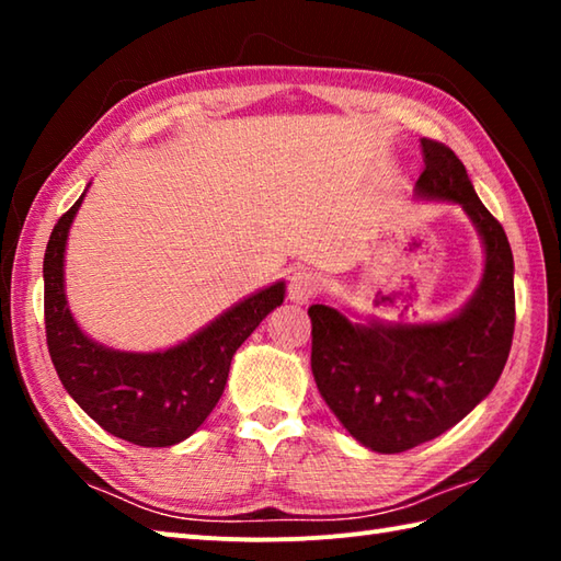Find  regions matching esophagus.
I'll return each instance as SVG.
<instances>
[{"label": "esophagus", "mask_w": 561, "mask_h": 561, "mask_svg": "<svg viewBox=\"0 0 561 561\" xmlns=\"http://www.w3.org/2000/svg\"><path fill=\"white\" fill-rule=\"evenodd\" d=\"M318 274L311 270H296L289 277V299L296 304L311 301L318 294Z\"/></svg>", "instance_id": "1"}]
</instances>
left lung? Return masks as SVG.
<instances>
[{
    "mask_svg": "<svg viewBox=\"0 0 561 561\" xmlns=\"http://www.w3.org/2000/svg\"><path fill=\"white\" fill-rule=\"evenodd\" d=\"M422 153L414 195L462 207L484 248L482 279L468 304L436 323H356L325 304L308 308L320 396L376 453L410 450L456 426L490 396L514 340V255L502 224L456 153L434 139H422Z\"/></svg>",
    "mask_w": 561,
    "mask_h": 561,
    "instance_id": "obj_1",
    "label": "left lung"
}]
</instances>
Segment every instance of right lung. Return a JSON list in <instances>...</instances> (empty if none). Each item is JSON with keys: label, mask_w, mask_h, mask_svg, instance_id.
Returning a JSON list of instances; mask_svg holds the SVG:
<instances>
[{"label": "right lung", "mask_w": 561, "mask_h": 561, "mask_svg": "<svg viewBox=\"0 0 561 561\" xmlns=\"http://www.w3.org/2000/svg\"><path fill=\"white\" fill-rule=\"evenodd\" d=\"M87 195V190H83ZM83 195L59 217L45 248V332L55 371L105 432L145 448L175 446L217 408L236 350L284 301V282L245 296L185 342L161 352H121L91 340L69 311L65 253Z\"/></svg>", "instance_id": "1"}]
</instances>
